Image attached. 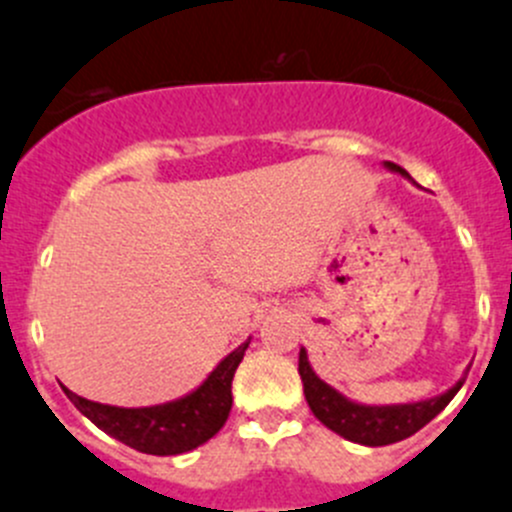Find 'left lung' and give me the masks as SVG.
Listing matches in <instances>:
<instances>
[{
  "label": "left lung",
  "mask_w": 512,
  "mask_h": 512,
  "mask_svg": "<svg viewBox=\"0 0 512 512\" xmlns=\"http://www.w3.org/2000/svg\"><path fill=\"white\" fill-rule=\"evenodd\" d=\"M385 167H388L390 172H398V175L410 180L408 172H405L403 167L395 165V162H385ZM297 370H300L305 400L307 405H310L312 415H315L325 428H330L332 433L340 435V438L357 445H367V448L400 443V440L418 433V430L425 428L435 415L443 413L445 405L458 395V390L463 388L465 377H468V372H465V375L455 382L453 388L435 395V398L420 400V403L362 405L345 398V395L337 393L332 385H327L325 380L317 377L310 360H307L305 347H300V365H297Z\"/></svg>",
  "instance_id": "obj_1"
}]
</instances>
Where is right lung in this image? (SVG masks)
Masks as SVG:
<instances>
[{"label":"right lung","instance_id":"1","mask_svg":"<svg viewBox=\"0 0 512 512\" xmlns=\"http://www.w3.org/2000/svg\"><path fill=\"white\" fill-rule=\"evenodd\" d=\"M250 340L252 337H247L240 347L222 357L215 370L192 393L170 403L150 405V408H117V405L79 398L64 385L62 390L84 418L92 420L99 430L119 443L147 455L190 453L215 438L227 423L232 410V377L250 347Z\"/></svg>","mask_w":512,"mask_h":512}]
</instances>
